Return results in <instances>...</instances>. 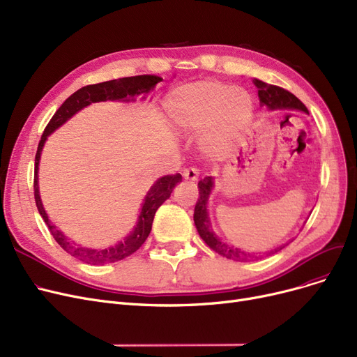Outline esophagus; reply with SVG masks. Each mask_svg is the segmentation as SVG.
Returning <instances> with one entry per match:
<instances>
[{
  "label": "esophagus",
  "instance_id": "1",
  "mask_svg": "<svg viewBox=\"0 0 357 357\" xmlns=\"http://www.w3.org/2000/svg\"><path fill=\"white\" fill-rule=\"evenodd\" d=\"M183 178L187 181H197L198 179V169L197 167H188L183 170Z\"/></svg>",
  "mask_w": 357,
  "mask_h": 357
}]
</instances>
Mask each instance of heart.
<instances>
[{
    "label": "heart",
    "instance_id": "heart-1",
    "mask_svg": "<svg viewBox=\"0 0 357 357\" xmlns=\"http://www.w3.org/2000/svg\"><path fill=\"white\" fill-rule=\"evenodd\" d=\"M165 109L170 122L182 131H198L206 126L201 147L215 158L251 116L252 100L241 87L204 80L170 91Z\"/></svg>",
    "mask_w": 357,
    "mask_h": 357
}]
</instances>
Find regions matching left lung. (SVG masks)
<instances>
[{
    "instance_id": "obj_1",
    "label": "left lung",
    "mask_w": 357,
    "mask_h": 357,
    "mask_svg": "<svg viewBox=\"0 0 357 357\" xmlns=\"http://www.w3.org/2000/svg\"><path fill=\"white\" fill-rule=\"evenodd\" d=\"M254 84L258 89L259 102L262 105H266L268 109H271V111L273 109H296V111H303L307 114L306 106L296 96L291 95L290 91L278 87V86L267 84V83L257 80V79H254ZM213 185L214 183H213L211 176H206L204 179H201L198 182L199 198L197 201L195 210H194V222H195L199 236L203 238V241L211 248L213 251H215L217 254H220L229 259L246 262V261H254V259L261 258L257 254H250V252L239 250V248H236V246H230V245L222 242L214 235V231L211 230L210 219H208V211H207V201H208V195L213 190ZM283 248H284V245L280 248H275L274 251H271L268 254L280 251V250H283Z\"/></svg>"
}]
</instances>
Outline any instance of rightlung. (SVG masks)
Returning <instances> with one entry per match:
<instances>
[{"label":"right lung","instance_id":"obj_1","mask_svg":"<svg viewBox=\"0 0 357 357\" xmlns=\"http://www.w3.org/2000/svg\"><path fill=\"white\" fill-rule=\"evenodd\" d=\"M159 82H162L160 77L146 74V75H135V77H123V79H118V80L84 86L77 91H74L73 95L58 107V111L54 114V116L48 122V126H46L40 137L36 158H35V181H33V191H35V201H36L38 211L42 215L46 226H48L51 235L58 242V245L63 248L66 252H68L77 259L86 262V264L103 266V264H107V262L121 261L123 258H127L128 255L134 254L138 248L146 242L151 230L154 214H156L158 208L170 197V194H172L176 183L182 181V176L179 174L166 175L154 182V185L144 198L140 215H138V222L126 239L118 242L115 246L106 248V250H91V248H84L79 243L73 242L63 234V231L58 230L56 226H54L48 219V214H46L42 206V199L39 195L38 170H39V160H40V153H42L43 144L51 132H54L56 128L63 126L64 122H67L73 115L82 111L83 107L89 106L90 103L106 102V100H123V102L135 100V96L143 95V93H149Z\"/></svg>","mask_w":357,"mask_h":357}]
</instances>
